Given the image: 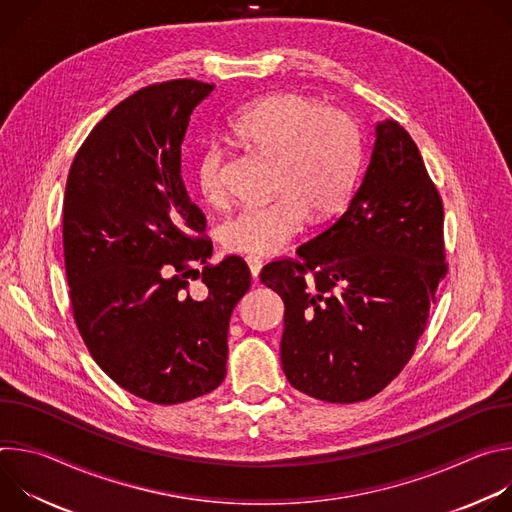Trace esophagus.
Masks as SVG:
<instances>
[{"label": "esophagus", "mask_w": 512, "mask_h": 512, "mask_svg": "<svg viewBox=\"0 0 512 512\" xmlns=\"http://www.w3.org/2000/svg\"><path fill=\"white\" fill-rule=\"evenodd\" d=\"M245 261H247V267H249L251 275L257 279V277H259V273H261V267H263V263H261L257 257H245Z\"/></svg>", "instance_id": "esophagus-1"}]
</instances>
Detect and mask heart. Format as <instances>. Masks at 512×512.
Here are the masks:
<instances>
[{
  "instance_id": "1",
  "label": "heart",
  "mask_w": 512,
  "mask_h": 512,
  "mask_svg": "<svg viewBox=\"0 0 512 512\" xmlns=\"http://www.w3.org/2000/svg\"><path fill=\"white\" fill-rule=\"evenodd\" d=\"M231 135L277 160L275 192L267 204H247L225 218V249L247 255H275L306 227L310 210L328 216L352 192L360 168V133L342 111L324 109L312 97L277 93L247 105L231 123ZM223 152L206 145L196 156L194 180L200 196L225 200Z\"/></svg>"
}]
</instances>
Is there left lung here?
Instances as JSON below:
<instances>
[{"label":"left lung","instance_id":"8db88e82","mask_svg":"<svg viewBox=\"0 0 512 512\" xmlns=\"http://www.w3.org/2000/svg\"><path fill=\"white\" fill-rule=\"evenodd\" d=\"M298 257L261 271V283L285 304L281 367L289 385L326 403L377 395L411 358L448 271L442 198L397 121L375 125L358 190Z\"/></svg>","mask_w":512,"mask_h":512}]
</instances>
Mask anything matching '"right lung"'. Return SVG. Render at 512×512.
Masks as SVG:
<instances>
[{
  "mask_svg": "<svg viewBox=\"0 0 512 512\" xmlns=\"http://www.w3.org/2000/svg\"><path fill=\"white\" fill-rule=\"evenodd\" d=\"M212 89L182 79L127 97L89 133L66 180L64 265L79 332L105 375L158 405L223 383L229 320L251 285L245 261L227 257L205 265L204 301L185 294L212 247L180 148Z\"/></svg>",
  "mask_w": 512,
  "mask_h": 512,
  "instance_id": "right-lung-1",
  "label": "right lung"
}]
</instances>
